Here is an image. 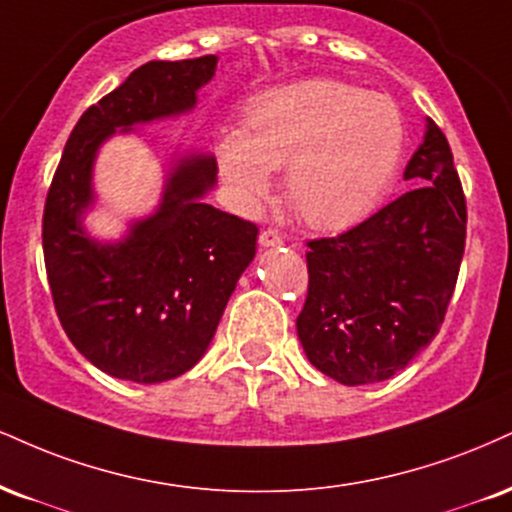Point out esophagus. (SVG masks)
I'll list each match as a JSON object with an SVG mask.
<instances>
[{
  "label": "esophagus",
  "mask_w": 512,
  "mask_h": 512,
  "mask_svg": "<svg viewBox=\"0 0 512 512\" xmlns=\"http://www.w3.org/2000/svg\"><path fill=\"white\" fill-rule=\"evenodd\" d=\"M260 245L262 248H279L283 245V236L276 229H264L260 233Z\"/></svg>",
  "instance_id": "obj_1"
}]
</instances>
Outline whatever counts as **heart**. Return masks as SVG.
<instances>
[{
  "label": "heart",
  "instance_id": "obj_1",
  "mask_svg": "<svg viewBox=\"0 0 512 512\" xmlns=\"http://www.w3.org/2000/svg\"><path fill=\"white\" fill-rule=\"evenodd\" d=\"M405 123L391 97L334 78H307L255 97L240 131L217 143V164L245 209L272 193L286 169V193L315 229H346L372 212L396 174Z\"/></svg>",
  "mask_w": 512,
  "mask_h": 512
}]
</instances>
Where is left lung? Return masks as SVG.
<instances>
[{
  "instance_id": "left-lung-1",
  "label": "left lung",
  "mask_w": 512,
  "mask_h": 512,
  "mask_svg": "<svg viewBox=\"0 0 512 512\" xmlns=\"http://www.w3.org/2000/svg\"><path fill=\"white\" fill-rule=\"evenodd\" d=\"M408 193L334 238L307 240L295 326L307 360L346 386L386 381L439 334L465 252L467 205L446 135L427 121Z\"/></svg>"
}]
</instances>
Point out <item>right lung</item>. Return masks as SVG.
Instances as JSON below:
<instances>
[{
    "label": "right lung",
    "instance_id": "add662e5",
    "mask_svg": "<svg viewBox=\"0 0 512 512\" xmlns=\"http://www.w3.org/2000/svg\"><path fill=\"white\" fill-rule=\"evenodd\" d=\"M214 69V54L135 69L85 109L47 190L42 250L54 310L78 353L116 379L157 384L188 372L255 257L257 226L202 202L217 181L209 155L183 157L157 212L119 243H97L80 226L104 140L116 128L190 112Z\"/></svg>",
    "mask_w": 512,
    "mask_h": 512
}]
</instances>
